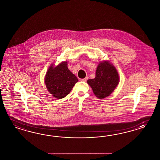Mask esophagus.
I'll return each mask as SVG.
<instances>
[{"label": "esophagus", "mask_w": 160, "mask_h": 160, "mask_svg": "<svg viewBox=\"0 0 160 160\" xmlns=\"http://www.w3.org/2000/svg\"><path fill=\"white\" fill-rule=\"evenodd\" d=\"M87 80H88V77H86V78H83V79H81V81H83V82H86Z\"/></svg>", "instance_id": "esophagus-1"}]
</instances>
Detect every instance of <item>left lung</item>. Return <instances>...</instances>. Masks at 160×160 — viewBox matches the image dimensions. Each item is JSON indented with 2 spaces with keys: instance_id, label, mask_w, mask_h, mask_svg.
I'll list each match as a JSON object with an SVG mask.
<instances>
[{
  "instance_id": "8db88e82",
  "label": "left lung",
  "mask_w": 160,
  "mask_h": 160,
  "mask_svg": "<svg viewBox=\"0 0 160 160\" xmlns=\"http://www.w3.org/2000/svg\"><path fill=\"white\" fill-rule=\"evenodd\" d=\"M119 75L115 67L108 61L101 62L96 71V77L87 81L94 95L99 99L108 96L118 84Z\"/></svg>"
}]
</instances>
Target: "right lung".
<instances>
[{"instance_id": "right-lung-1", "label": "right lung", "mask_w": 160, "mask_h": 160, "mask_svg": "<svg viewBox=\"0 0 160 160\" xmlns=\"http://www.w3.org/2000/svg\"><path fill=\"white\" fill-rule=\"evenodd\" d=\"M78 81L77 77L67 67V62H62L54 67L50 66L45 78L46 86L50 93L57 99L65 98Z\"/></svg>"}]
</instances>
